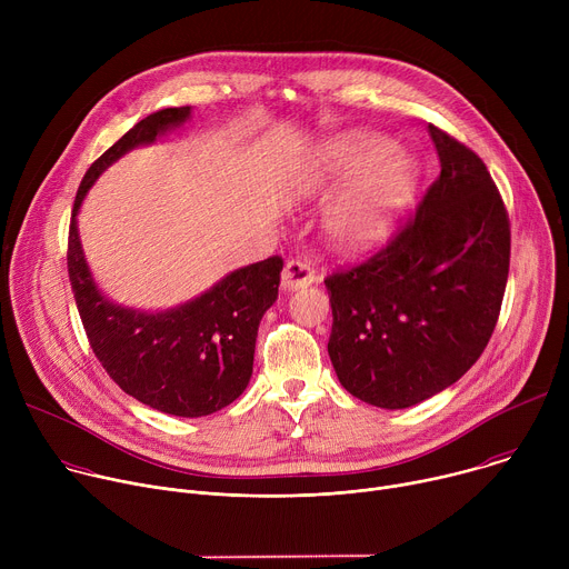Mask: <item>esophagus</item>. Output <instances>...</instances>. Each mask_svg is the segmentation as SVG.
<instances>
[{"mask_svg":"<svg viewBox=\"0 0 569 569\" xmlns=\"http://www.w3.org/2000/svg\"><path fill=\"white\" fill-rule=\"evenodd\" d=\"M312 281H315V272L310 270V266H306L301 261H288L281 272V288L288 292L301 290V288L310 286Z\"/></svg>","mask_w":569,"mask_h":569,"instance_id":"obj_1","label":"esophagus"}]
</instances>
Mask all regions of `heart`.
<instances>
[{"mask_svg": "<svg viewBox=\"0 0 569 569\" xmlns=\"http://www.w3.org/2000/svg\"><path fill=\"white\" fill-rule=\"evenodd\" d=\"M417 159L371 130H347L319 143L290 178L295 198L323 207V231L349 254L378 250L415 200Z\"/></svg>", "mask_w": 569, "mask_h": 569, "instance_id": "heart-1", "label": "heart"}]
</instances>
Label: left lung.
<instances>
[{
  "instance_id": "obj_1",
  "label": "left lung",
  "mask_w": 569,
  "mask_h": 569,
  "mask_svg": "<svg viewBox=\"0 0 569 569\" xmlns=\"http://www.w3.org/2000/svg\"><path fill=\"white\" fill-rule=\"evenodd\" d=\"M441 173L415 220L367 263L329 277L338 380L382 410L457 382L491 340L511 254L505 202L483 161L428 126Z\"/></svg>"
}]
</instances>
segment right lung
I'll return each mask as SVG.
<instances>
[{
  "instance_id": "right-lung-1",
  "label": "right lung",
  "mask_w": 569,
  "mask_h": 569,
  "mask_svg": "<svg viewBox=\"0 0 569 569\" xmlns=\"http://www.w3.org/2000/svg\"><path fill=\"white\" fill-rule=\"evenodd\" d=\"M191 114V106L157 110L94 161L76 193L67 252L73 299L103 369L148 408L184 419L227 408L250 385L259 323L277 301L283 261L272 257L227 272L173 308H132L99 288L80 242L78 213L114 161L178 132Z\"/></svg>"
}]
</instances>
